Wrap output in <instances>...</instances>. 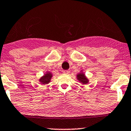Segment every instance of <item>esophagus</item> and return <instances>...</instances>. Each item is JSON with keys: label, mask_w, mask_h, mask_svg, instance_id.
I'll list each match as a JSON object with an SVG mask.
<instances>
[{"label": "esophagus", "mask_w": 131, "mask_h": 131, "mask_svg": "<svg viewBox=\"0 0 131 131\" xmlns=\"http://www.w3.org/2000/svg\"><path fill=\"white\" fill-rule=\"evenodd\" d=\"M70 72V70H64V71H63V73L66 74H68Z\"/></svg>", "instance_id": "esophagus-1"}]
</instances>
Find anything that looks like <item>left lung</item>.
<instances>
[{
	"instance_id": "8db88e82",
	"label": "left lung",
	"mask_w": 131,
	"mask_h": 131,
	"mask_svg": "<svg viewBox=\"0 0 131 131\" xmlns=\"http://www.w3.org/2000/svg\"><path fill=\"white\" fill-rule=\"evenodd\" d=\"M76 78L78 81H79L80 83H82V84L85 85L89 83V79L86 78L84 72H83V70H81L79 73H78L76 75Z\"/></svg>"
}]
</instances>
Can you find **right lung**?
I'll use <instances>...</instances> for the list:
<instances>
[{
    "instance_id": "1",
    "label": "right lung",
    "mask_w": 131,
    "mask_h": 131,
    "mask_svg": "<svg viewBox=\"0 0 131 131\" xmlns=\"http://www.w3.org/2000/svg\"><path fill=\"white\" fill-rule=\"evenodd\" d=\"M52 78V72L47 71L45 74L40 78L39 82H40V84L42 85L48 84L50 82Z\"/></svg>"
}]
</instances>
